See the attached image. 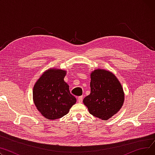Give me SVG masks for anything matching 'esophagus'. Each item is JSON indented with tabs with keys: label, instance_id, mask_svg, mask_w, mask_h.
<instances>
[{
	"label": "esophagus",
	"instance_id": "1",
	"mask_svg": "<svg viewBox=\"0 0 155 155\" xmlns=\"http://www.w3.org/2000/svg\"><path fill=\"white\" fill-rule=\"evenodd\" d=\"M83 99H84V97L83 96H80L78 97L77 99V101L79 103H82V101H83Z\"/></svg>",
	"mask_w": 155,
	"mask_h": 155
}]
</instances>
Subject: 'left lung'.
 <instances>
[{"mask_svg":"<svg viewBox=\"0 0 155 155\" xmlns=\"http://www.w3.org/2000/svg\"><path fill=\"white\" fill-rule=\"evenodd\" d=\"M91 94L83 102L94 116L107 120L120 109L124 101L123 88L110 71L97 69L91 74Z\"/></svg>","mask_w":155,"mask_h":155,"instance_id":"left-lung-1","label":"left lung"}]
</instances>
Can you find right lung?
Segmentation results:
<instances>
[{
  "label": "right lung",
  "instance_id": "obj_1",
  "mask_svg": "<svg viewBox=\"0 0 155 155\" xmlns=\"http://www.w3.org/2000/svg\"><path fill=\"white\" fill-rule=\"evenodd\" d=\"M66 73V71L60 69H48L34 85V103L48 119L63 117L76 103V98L70 92L69 85L64 81Z\"/></svg>",
  "mask_w": 155,
  "mask_h": 155
}]
</instances>
